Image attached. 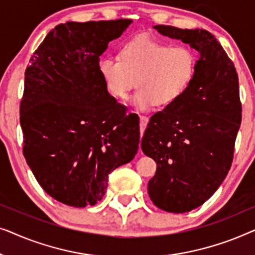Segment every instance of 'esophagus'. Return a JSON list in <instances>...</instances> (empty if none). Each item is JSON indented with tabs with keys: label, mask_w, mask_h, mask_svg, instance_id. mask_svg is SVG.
I'll use <instances>...</instances> for the list:
<instances>
[{
	"label": "esophagus",
	"mask_w": 255,
	"mask_h": 255,
	"mask_svg": "<svg viewBox=\"0 0 255 255\" xmlns=\"http://www.w3.org/2000/svg\"><path fill=\"white\" fill-rule=\"evenodd\" d=\"M148 123V117L147 116H140V128H141V135H142V131L145 130L146 125Z\"/></svg>",
	"instance_id": "obj_1"
}]
</instances>
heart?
<instances>
[{
	"instance_id": "1",
	"label": "heart",
	"mask_w": 255,
	"mask_h": 255,
	"mask_svg": "<svg viewBox=\"0 0 255 255\" xmlns=\"http://www.w3.org/2000/svg\"><path fill=\"white\" fill-rule=\"evenodd\" d=\"M108 92L125 99L135 86L134 106L147 110L177 102L193 81L196 71L194 52L183 45H172L147 36H137L123 44L120 58L103 57L97 64Z\"/></svg>"
}]
</instances>
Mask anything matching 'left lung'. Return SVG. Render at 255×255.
<instances>
[{
	"label": "left lung",
	"instance_id": "obj_1",
	"mask_svg": "<svg viewBox=\"0 0 255 255\" xmlns=\"http://www.w3.org/2000/svg\"><path fill=\"white\" fill-rule=\"evenodd\" d=\"M154 29L201 55L187 92L153 115L141 138L144 154L156 162L147 186L149 198L161 210L182 214L209 200L231 167L242 122L238 74L209 31Z\"/></svg>",
	"mask_w": 255,
	"mask_h": 255
}]
</instances>
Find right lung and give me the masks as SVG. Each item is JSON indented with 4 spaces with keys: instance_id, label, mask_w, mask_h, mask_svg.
<instances>
[{
    "instance_id": "obj_1",
    "label": "right lung",
    "mask_w": 255,
    "mask_h": 255,
    "mask_svg": "<svg viewBox=\"0 0 255 255\" xmlns=\"http://www.w3.org/2000/svg\"><path fill=\"white\" fill-rule=\"evenodd\" d=\"M131 19L67 22L45 37L25 69L23 154L41 188L75 208L102 200L108 176L138 151L140 131L101 79L97 64Z\"/></svg>"
}]
</instances>
